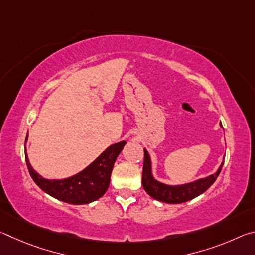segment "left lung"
Here are the masks:
<instances>
[{"label":"left lung","mask_w":255,"mask_h":255,"mask_svg":"<svg viewBox=\"0 0 255 255\" xmlns=\"http://www.w3.org/2000/svg\"><path fill=\"white\" fill-rule=\"evenodd\" d=\"M223 164L224 162L221 164V166L218 167L215 174L196 180L190 183L170 185L154 179L152 173V161H150L148 152L144 148V166L141 184H143L145 191L154 199L166 202V204H182V202L191 200L193 198L200 196L201 193H204L217 179V176L222 171Z\"/></svg>","instance_id":"left-lung-1"}]
</instances>
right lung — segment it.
Here are the masks:
<instances>
[{
    "mask_svg": "<svg viewBox=\"0 0 255 255\" xmlns=\"http://www.w3.org/2000/svg\"><path fill=\"white\" fill-rule=\"evenodd\" d=\"M27 139L28 135L25 141ZM125 145H126L125 140L110 145L83 171L62 180L42 178L32 169L27 153H25V162L34 183L42 191L67 204L85 205L96 201L106 193L110 184L112 167Z\"/></svg>",
    "mask_w": 255,
    "mask_h": 255,
    "instance_id": "right-lung-1",
    "label": "right lung"
}]
</instances>
